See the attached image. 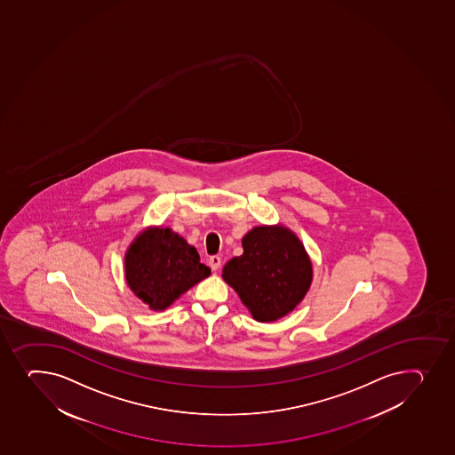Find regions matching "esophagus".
<instances>
[{"instance_id": "1", "label": "esophagus", "mask_w": 455, "mask_h": 455, "mask_svg": "<svg viewBox=\"0 0 455 455\" xmlns=\"http://www.w3.org/2000/svg\"><path fill=\"white\" fill-rule=\"evenodd\" d=\"M209 266H211L213 272H216V270L220 267V257H218V255H212V257L209 258Z\"/></svg>"}]
</instances>
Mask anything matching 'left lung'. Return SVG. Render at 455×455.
Returning <instances> with one entry per match:
<instances>
[{
  "mask_svg": "<svg viewBox=\"0 0 455 455\" xmlns=\"http://www.w3.org/2000/svg\"><path fill=\"white\" fill-rule=\"evenodd\" d=\"M243 253L225 264L222 277L259 323L290 314L312 281L300 240L283 227H255L242 240Z\"/></svg>",
  "mask_w": 455,
  "mask_h": 455,
  "instance_id": "left-lung-1",
  "label": "left lung"
}]
</instances>
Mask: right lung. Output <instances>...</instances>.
<instances>
[{
	"label": "right lung",
	"instance_id": "1",
	"mask_svg": "<svg viewBox=\"0 0 455 455\" xmlns=\"http://www.w3.org/2000/svg\"><path fill=\"white\" fill-rule=\"evenodd\" d=\"M211 275L192 248L170 228L139 235L125 255V277L150 309L164 310L185 291Z\"/></svg>",
	"mask_w": 455,
	"mask_h": 455
}]
</instances>
